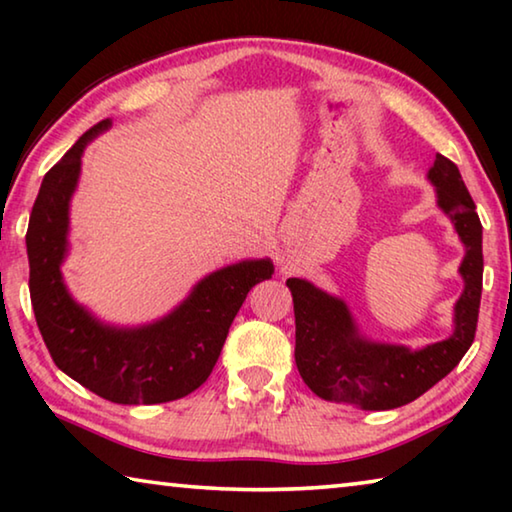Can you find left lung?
Instances as JSON below:
<instances>
[{"label":"left lung","mask_w":512,"mask_h":512,"mask_svg":"<svg viewBox=\"0 0 512 512\" xmlns=\"http://www.w3.org/2000/svg\"><path fill=\"white\" fill-rule=\"evenodd\" d=\"M429 180L438 189V205L454 221L467 248L461 264L465 291L456 302V329L449 339L422 350L363 341L343 300L298 277L287 280L296 314V366L302 381L327 402L366 411L397 409L436 386L470 350L483 287L481 221L452 160L438 153Z\"/></svg>","instance_id":"obj_1"}]
</instances>
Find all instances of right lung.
I'll list each match as a JSON object with an SVG mask.
<instances>
[{
    "label": "right lung",
    "instance_id": "add662e5",
    "mask_svg": "<svg viewBox=\"0 0 512 512\" xmlns=\"http://www.w3.org/2000/svg\"><path fill=\"white\" fill-rule=\"evenodd\" d=\"M108 126L110 119H103L83 133L42 178L27 230L33 314L56 366L103 400H180L210 377L239 307L257 282L273 275V264L257 259L221 268L198 282L173 314L140 329L106 327L76 305L60 277L69 198L85 144Z\"/></svg>",
    "mask_w": 512,
    "mask_h": 512
}]
</instances>
